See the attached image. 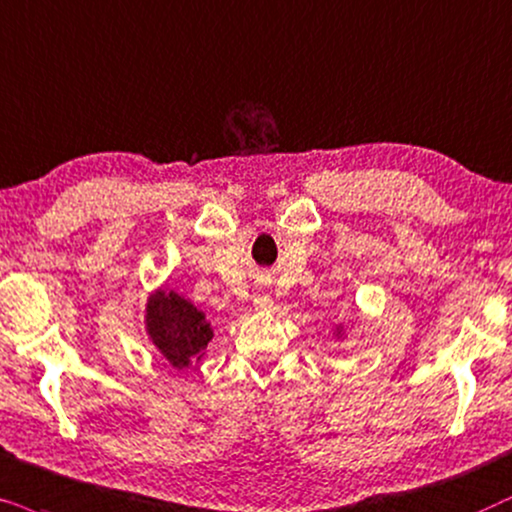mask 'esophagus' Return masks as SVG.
I'll list each match as a JSON object with an SVG mask.
<instances>
[{
  "label": "esophagus",
  "instance_id": "34e87169",
  "mask_svg": "<svg viewBox=\"0 0 512 512\" xmlns=\"http://www.w3.org/2000/svg\"><path fill=\"white\" fill-rule=\"evenodd\" d=\"M252 304H255L257 311H269L274 306V297H271L267 288H260L255 292V297H252Z\"/></svg>",
  "mask_w": 512,
  "mask_h": 512
}]
</instances>
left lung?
Masks as SVG:
<instances>
[{
	"mask_svg": "<svg viewBox=\"0 0 512 512\" xmlns=\"http://www.w3.org/2000/svg\"><path fill=\"white\" fill-rule=\"evenodd\" d=\"M332 339H335L337 346L344 344V339H346V323H344V320H339V323L332 327Z\"/></svg>",
	"mask_w": 512,
	"mask_h": 512,
	"instance_id": "1",
	"label": "left lung"
}]
</instances>
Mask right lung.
<instances>
[{"instance_id": "right-lung-1", "label": "right lung", "mask_w": 512, "mask_h": 512, "mask_svg": "<svg viewBox=\"0 0 512 512\" xmlns=\"http://www.w3.org/2000/svg\"><path fill=\"white\" fill-rule=\"evenodd\" d=\"M145 335L159 356L175 370H187L206 356L215 330L208 313L170 285L147 295Z\"/></svg>"}]
</instances>
